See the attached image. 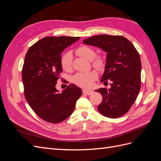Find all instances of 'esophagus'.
<instances>
[{
  "mask_svg": "<svg viewBox=\"0 0 161 161\" xmlns=\"http://www.w3.org/2000/svg\"><path fill=\"white\" fill-rule=\"evenodd\" d=\"M82 92H83V94L89 95H91L92 92H93V91L91 90H88V89H83L82 90Z\"/></svg>",
  "mask_w": 161,
  "mask_h": 161,
  "instance_id": "esophagus-1",
  "label": "esophagus"
}]
</instances>
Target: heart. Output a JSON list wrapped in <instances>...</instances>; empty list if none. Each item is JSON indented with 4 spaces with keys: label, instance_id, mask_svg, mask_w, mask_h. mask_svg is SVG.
Masks as SVG:
<instances>
[{
    "label": "heart",
    "instance_id": "1",
    "mask_svg": "<svg viewBox=\"0 0 161 161\" xmlns=\"http://www.w3.org/2000/svg\"><path fill=\"white\" fill-rule=\"evenodd\" d=\"M78 55L85 59L91 61L92 64L97 69L101 70L105 66V59L101 56H96L95 50L88 46L82 45L76 50ZM61 65L62 69L66 71H70L72 69V54L70 52L64 53L61 58ZM97 75L95 71L87 72H79L73 77V82L77 85L85 88H89L93 84L97 79Z\"/></svg>",
    "mask_w": 161,
    "mask_h": 161
}]
</instances>
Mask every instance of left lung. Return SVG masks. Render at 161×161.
I'll list each match as a JSON object with an SVG mask.
<instances>
[{
	"label": "left lung",
	"mask_w": 161,
	"mask_h": 161,
	"mask_svg": "<svg viewBox=\"0 0 161 161\" xmlns=\"http://www.w3.org/2000/svg\"><path fill=\"white\" fill-rule=\"evenodd\" d=\"M82 42L107 53L101 81L111 80V88L95 90L103 97L97 109L109 118L122 116L132 106L140 89L142 65L138 51L127 38L119 36H95Z\"/></svg>",
	"instance_id": "left-lung-1"
}]
</instances>
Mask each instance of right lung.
Masks as SVG:
<instances>
[{
  "label": "right lung",
  "mask_w": 161,
  "mask_h": 161,
  "mask_svg": "<svg viewBox=\"0 0 161 161\" xmlns=\"http://www.w3.org/2000/svg\"><path fill=\"white\" fill-rule=\"evenodd\" d=\"M80 37H46L31 46L22 70L25 99L34 112L48 122L56 124L72 114L82 90L74 84L59 92L56 88L62 72L61 53Z\"/></svg>",
  "instance_id": "right-lung-1"
}]
</instances>
